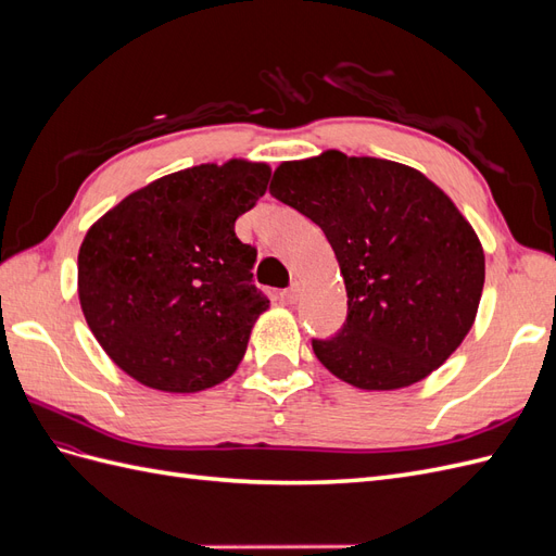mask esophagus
Wrapping results in <instances>:
<instances>
[{
  "label": "esophagus",
  "instance_id": "1",
  "mask_svg": "<svg viewBox=\"0 0 556 556\" xmlns=\"http://www.w3.org/2000/svg\"><path fill=\"white\" fill-rule=\"evenodd\" d=\"M282 299L288 301V304H296V301H299V282H294L292 288L285 290V292H282Z\"/></svg>",
  "mask_w": 556,
  "mask_h": 556
}]
</instances>
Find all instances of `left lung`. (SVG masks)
Segmentation results:
<instances>
[{"instance_id":"8db88e82","label":"left lung","mask_w":556,"mask_h":556,"mask_svg":"<svg viewBox=\"0 0 556 556\" xmlns=\"http://www.w3.org/2000/svg\"><path fill=\"white\" fill-rule=\"evenodd\" d=\"M325 231L348 292V317L315 357L359 390L427 378L476 323L484 285L478 233L425 174L341 150L282 162L271 188Z\"/></svg>"}]
</instances>
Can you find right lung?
I'll list each match as a JSON object with an SVG mask.
<instances>
[{"instance_id":"right-lung-1","label":"right lung","mask_w":556,"mask_h":556,"mask_svg":"<svg viewBox=\"0 0 556 556\" xmlns=\"http://www.w3.org/2000/svg\"><path fill=\"white\" fill-rule=\"evenodd\" d=\"M268 178L262 162L199 164L131 192L88 229L80 308L127 376L188 394L237 371L268 299L252 285L257 250L233 223Z\"/></svg>"}]
</instances>
